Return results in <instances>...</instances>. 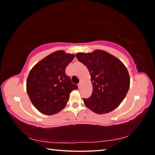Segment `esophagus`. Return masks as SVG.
<instances>
[{
    "label": "esophagus",
    "mask_w": 155,
    "mask_h": 155,
    "mask_svg": "<svg viewBox=\"0 0 155 155\" xmlns=\"http://www.w3.org/2000/svg\"><path fill=\"white\" fill-rule=\"evenodd\" d=\"M81 85H82V82H81H81L78 84V87L80 88L81 87Z\"/></svg>",
    "instance_id": "34e87169"
}]
</instances>
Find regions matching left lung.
<instances>
[{
    "label": "left lung",
    "instance_id": "left-lung-1",
    "mask_svg": "<svg viewBox=\"0 0 155 155\" xmlns=\"http://www.w3.org/2000/svg\"><path fill=\"white\" fill-rule=\"evenodd\" d=\"M76 57L87 68L92 83V94L89 98H83L85 106L98 114H107L117 108L130 87L129 74L124 64L102 50L78 52Z\"/></svg>",
    "mask_w": 155,
    "mask_h": 155
}]
</instances>
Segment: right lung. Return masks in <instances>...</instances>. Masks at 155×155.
Segmentation results:
<instances>
[{
  "instance_id": "right-lung-1",
  "label": "right lung",
  "mask_w": 155,
  "mask_h": 155,
  "mask_svg": "<svg viewBox=\"0 0 155 155\" xmlns=\"http://www.w3.org/2000/svg\"><path fill=\"white\" fill-rule=\"evenodd\" d=\"M74 54L57 51L41 59L31 70L27 91L31 103L41 114L51 115L64 108L72 90H77L65 70Z\"/></svg>"
}]
</instances>
